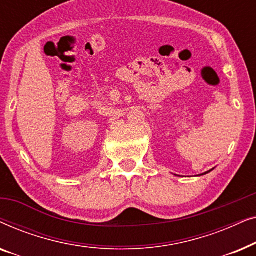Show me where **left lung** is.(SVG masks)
I'll return each mask as SVG.
<instances>
[{"mask_svg":"<svg viewBox=\"0 0 256 256\" xmlns=\"http://www.w3.org/2000/svg\"><path fill=\"white\" fill-rule=\"evenodd\" d=\"M206 174H208V172H206Z\"/></svg>","mask_w":256,"mask_h":256,"instance_id":"1","label":"left lung"}]
</instances>
